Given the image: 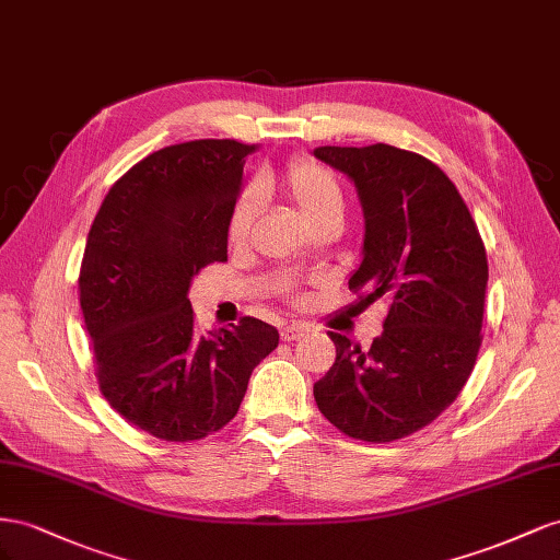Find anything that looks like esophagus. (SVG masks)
Here are the masks:
<instances>
[{
    "mask_svg": "<svg viewBox=\"0 0 560 560\" xmlns=\"http://www.w3.org/2000/svg\"><path fill=\"white\" fill-rule=\"evenodd\" d=\"M305 332H307V328L302 326V324L285 326V328L281 330V340H283V342H295V340H300V338H305Z\"/></svg>",
    "mask_w": 560,
    "mask_h": 560,
    "instance_id": "1",
    "label": "esophagus"
}]
</instances>
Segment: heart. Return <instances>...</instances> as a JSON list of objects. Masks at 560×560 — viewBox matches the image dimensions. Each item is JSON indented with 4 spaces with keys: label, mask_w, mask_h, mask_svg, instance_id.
I'll use <instances>...</instances> for the list:
<instances>
[{
    "label": "heart",
    "mask_w": 560,
    "mask_h": 560,
    "mask_svg": "<svg viewBox=\"0 0 560 560\" xmlns=\"http://www.w3.org/2000/svg\"><path fill=\"white\" fill-rule=\"evenodd\" d=\"M260 187L248 185L242 195L232 203V211L228 218V238L232 244L244 242L250 232L255 215L260 211ZM283 195L291 199L298 215L312 225L324 215H342V189L335 175L312 162V159H298L289 168H285L281 178Z\"/></svg>",
    "instance_id": "heart-1"
}]
</instances>
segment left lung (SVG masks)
Listing matches in <instances>:
<instances>
[{
	"label": "left lung",
	"mask_w": 560,
	"mask_h": 560,
	"mask_svg": "<svg viewBox=\"0 0 560 560\" xmlns=\"http://www.w3.org/2000/svg\"><path fill=\"white\" fill-rule=\"evenodd\" d=\"M314 156L345 173L361 199L363 260L349 291L389 307L369 351L330 332L335 363L314 398L342 434L389 443L434 422L474 371L486 246L453 180L422 154L377 142L316 148Z\"/></svg>",
	"instance_id": "1"
}]
</instances>
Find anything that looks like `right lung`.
I'll list each match as a JSON object with an SVG mask.
<instances>
[{
	"label": "right lung",
	"mask_w": 560,
	"mask_h": 560,
	"mask_svg": "<svg viewBox=\"0 0 560 560\" xmlns=\"http://www.w3.org/2000/svg\"><path fill=\"white\" fill-rule=\"evenodd\" d=\"M255 148L209 138L148 154L109 187L86 238L79 302L101 394L162 441L225 427L279 345L253 316L201 332L187 298L191 277L228 260V218Z\"/></svg>",
	"instance_id": "obj_1"
}]
</instances>
